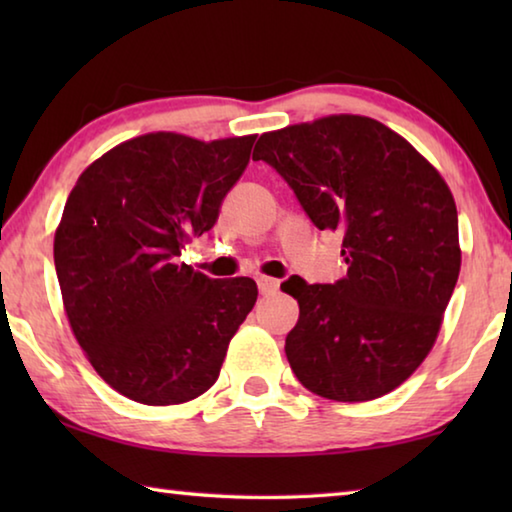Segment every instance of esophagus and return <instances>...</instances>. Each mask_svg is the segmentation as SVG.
Returning a JSON list of instances; mask_svg holds the SVG:
<instances>
[{
    "label": "esophagus",
    "mask_w": 512,
    "mask_h": 512,
    "mask_svg": "<svg viewBox=\"0 0 512 512\" xmlns=\"http://www.w3.org/2000/svg\"><path fill=\"white\" fill-rule=\"evenodd\" d=\"M257 289L262 296H271V293H275L277 289H280V282L273 280V277H257Z\"/></svg>",
    "instance_id": "1"
}]
</instances>
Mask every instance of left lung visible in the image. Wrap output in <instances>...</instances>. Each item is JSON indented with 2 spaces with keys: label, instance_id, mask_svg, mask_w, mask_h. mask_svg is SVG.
Here are the masks:
<instances>
[{
  "label": "left lung",
  "instance_id": "obj_1",
  "mask_svg": "<svg viewBox=\"0 0 512 512\" xmlns=\"http://www.w3.org/2000/svg\"><path fill=\"white\" fill-rule=\"evenodd\" d=\"M253 158L280 173L318 230L343 235L348 275L282 284L300 305L284 343L291 370L327 400L391 393L429 354L461 271L445 180L404 137L359 115L264 133Z\"/></svg>",
  "mask_w": 512,
  "mask_h": 512
}]
</instances>
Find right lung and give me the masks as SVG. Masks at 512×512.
<instances>
[{"instance_id":"obj_1","label":"right lung","mask_w":512,"mask_h":512,"mask_svg":"<svg viewBox=\"0 0 512 512\" xmlns=\"http://www.w3.org/2000/svg\"><path fill=\"white\" fill-rule=\"evenodd\" d=\"M253 144L255 135L135 137L92 162L67 198L54 264L69 325L94 370L128 400L183 404L219 379L257 284L212 280L173 259L212 230Z\"/></svg>"}]
</instances>
